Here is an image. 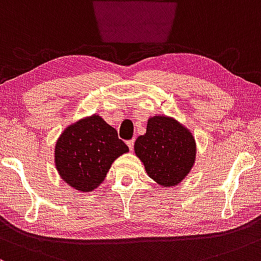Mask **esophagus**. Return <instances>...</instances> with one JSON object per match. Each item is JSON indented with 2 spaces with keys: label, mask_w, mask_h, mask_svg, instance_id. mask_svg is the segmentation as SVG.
Wrapping results in <instances>:
<instances>
[{
  "label": "esophagus",
  "mask_w": 261,
  "mask_h": 261,
  "mask_svg": "<svg viewBox=\"0 0 261 261\" xmlns=\"http://www.w3.org/2000/svg\"><path fill=\"white\" fill-rule=\"evenodd\" d=\"M127 145H128V148H129V150H130V151L133 150V148H134V139L128 140V142H127Z\"/></svg>",
  "instance_id": "obj_1"
}]
</instances>
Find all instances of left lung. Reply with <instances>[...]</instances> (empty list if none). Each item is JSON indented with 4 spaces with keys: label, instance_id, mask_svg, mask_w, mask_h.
I'll return each instance as SVG.
<instances>
[{
    "label": "left lung",
    "instance_id": "obj_1",
    "mask_svg": "<svg viewBox=\"0 0 261 261\" xmlns=\"http://www.w3.org/2000/svg\"><path fill=\"white\" fill-rule=\"evenodd\" d=\"M195 137L174 117L156 115L134 143V153L158 185L174 187L190 174L196 162Z\"/></svg>",
    "mask_w": 261,
    "mask_h": 261
}]
</instances>
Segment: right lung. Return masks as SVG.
Listing matches in <instances>:
<instances>
[{"label": "right lung", "instance_id": "right-lung-1", "mask_svg": "<svg viewBox=\"0 0 261 261\" xmlns=\"http://www.w3.org/2000/svg\"><path fill=\"white\" fill-rule=\"evenodd\" d=\"M128 151L115 128L95 113L64 129L55 144L54 163L64 182L91 192L103 182L112 163Z\"/></svg>", "mask_w": 261, "mask_h": 261}]
</instances>
